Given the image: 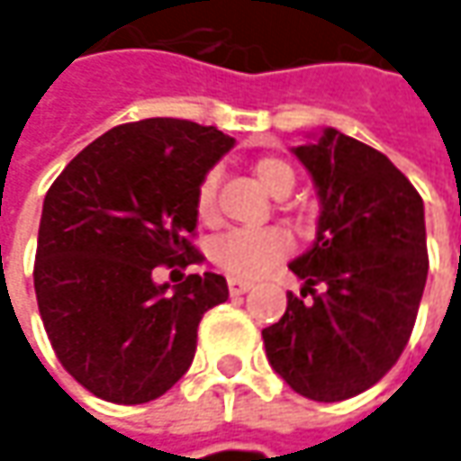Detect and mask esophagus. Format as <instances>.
Instances as JSON below:
<instances>
[{
  "mask_svg": "<svg viewBox=\"0 0 461 461\" xmlns=\"http://www.w3.org/2000/svg\"><path fill=\"white\" fill-rule=\"evenodd\" d=\"M251 287H254V282H251V279H239V276H230V279H228V293L230 294L249 293Z\"/></svg>",
  "mask_w": 461,
  "mask_h": 461,
  "instance_id": "obj_1",
  "label": "esophagus"
}]
</instances>
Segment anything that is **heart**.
<instances>
[{"instance_id": "1", "label": "heart", "mask_w": 461, "mask_h": 461, "mask_svg": "<svg viewBox=\"0 0 461 461\" xmlns=\"http://www.w3.org/2000/svg\"><path fill=\"white\" fill-rule=\"evenodd\" d=\"M257 182L272 197H287L294 186V171L282 158H261L254 167ZM218 186L221 171L210 168L203 176L194 194V207L200 221H212L218 207ZM290 251V236L282 228H257V230H228L221 239L212 240L210 257L222 272L233 276H258L264 275L275 261Z\"/></svg>"}]
</instances>
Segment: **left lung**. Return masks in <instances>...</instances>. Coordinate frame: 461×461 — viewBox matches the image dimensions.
Returning <instances> with one entry per match:
<instances>
[{
  "mask_svg": "<svg viewBox=\"0 0 461 461\" xmlns=\"http://www.w3.org/2000/svg\"><path fill=\"white\" fill-rule=\"evenodd\" d=\"M293 153L321 218L312 249L290 264L305 282L300 297L287 294L261 339L294 393L339 402L380 382L413 333L429 275L423 200L384 153L333 128Z\"/></svg>",
  "mask_w": 461,
  "mask_h": 461,
  "instance_id": "1",
  "label": "left lung"
}]
</instances>
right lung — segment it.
<instances>
[{"mask_svg":"<svg viewBox=\"0 0 461 461\" xmlns=\"http://www.w3.org/2000/svg\"><path fill=\"white\" fill-rule=\"evenodd\" d=\"M230 149L212 125L149 117L99 135L48 189L35 297L59 362L92 395L140 405L189 369L225 276L189 275L168 293L153 272L203 261L194 194Z\"/></svg>","mask_w":461,"mask_h":461,"instance_id":"1","label":"right lung"}]
</instances>
